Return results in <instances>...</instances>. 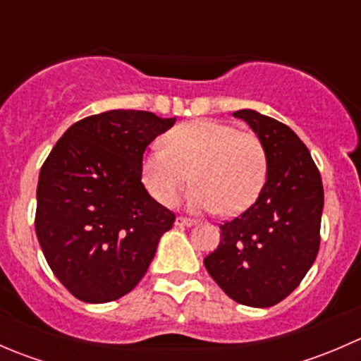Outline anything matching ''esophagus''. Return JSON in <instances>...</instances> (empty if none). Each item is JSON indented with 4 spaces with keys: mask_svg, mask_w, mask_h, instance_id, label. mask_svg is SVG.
Masks as SVG:
<instances>
[{
    "mask_svg": "<svg viewBox=\"0 0 361 361\" xmlns=\"http://www.w3.org/2000/svg\"><path fill=\"white\" fill-rule=\"evenodd\" d=\"M174 224L178 225V227H192V225H195V220H192V218H185V216H178L176 221Z\"/></svg>",
    "mask_w": 361,
    "mask_h": 361,
    "instance_id": "1",
    "label": "esophagus"
}]
</instances>
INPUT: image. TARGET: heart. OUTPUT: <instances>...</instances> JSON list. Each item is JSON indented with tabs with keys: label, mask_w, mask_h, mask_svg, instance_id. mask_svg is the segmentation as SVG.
I'll use <instances>...</instances> for the list:
<instances>
[{
	"label": "heart",
	"mask_w": 361,
	"mask_h": 361,
	"mask_svg": "<svg viewBox=\"0 0 361 361\" xmlns=\"http://www.w3.org/2000/svg\"><path fill=\"white\" fill-rule=\"evenodd\" d=\"M141 160V181L171 206L188 181V207L234 216L257 201L267 181L269 157L260 137L231 123L201 118L173 127Z\"/></svg>",
	"instance_id": "1"
}]
</instances>
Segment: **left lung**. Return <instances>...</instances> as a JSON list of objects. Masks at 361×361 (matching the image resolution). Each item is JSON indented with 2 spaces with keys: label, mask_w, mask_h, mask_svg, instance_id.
Returning <instances> with one entry per match:
<instances>
[{
  "label": "left lung",
  "mask_w": 361,
  "mask_h": 361,
  "mask_svg": "<svg viewBox=\"0 0 361 361\" xmlns=\"http://www.w3.org/2000/svg\"><path fill=\"white\" fill-rule=\"evenodd\" d=\"M234 116L264 143L267 181L245 213L220 225V245L204 265L232 300L271 307L288 297L314 264L323 183L307 147L288 126L255 110Z\"/></svg>",
  "instance_id": "8db88e82"
}]
</instances>
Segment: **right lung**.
Masks as SVG:
<instances>
[{
    "instance_id": "obj_1",
    "label": "right lung",
    "mask_w": 361,
    "mask_h": 361,
    "mask_svg": "<svg viewBox=\"0 0 361 361\" xmlns=\"http://www.w3.org/2000/svg\"><path fill=\"white\" fill-rule=\"evenodd\" d=\"M140 110L78 120L39 171L35 228L56 278L89 304L129 293L154 260L174 213L141 183L148 145L174 126Z\"/></svg>"
}]
</instances>
